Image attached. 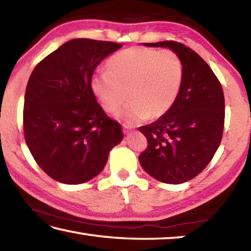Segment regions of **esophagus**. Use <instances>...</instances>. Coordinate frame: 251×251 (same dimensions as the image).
I'll list each match as a JSON object with an SVG mask.
<instances>
[{"instance_id": "1", "label": "esophagus", "mask_w": 251, "mask_h": 251, "mask_svg": "<svg viewBox=\"0 0 251 251\" xmlns=\"http://www.w3.org/2000/svg\"><path fill=\"white\" fill-rule=\"evenodd\" d=\"M123 130H124V133L128 135L130 133V127H128L127 125H123Z\"/></svg>"}]
</instances>
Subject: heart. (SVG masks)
<instances>
[{
	"instance_id": "1",
	"label": "heart",
	"mask_w": 251,
	"mask_h": 251,
	"mask_svg": "<svg viewBox=\"0 0 251 251\" xmlns=\"http://www.w3.org/2000/svg\"><path fill=\"white\" fill-rule=\"evenodd\" d=\"M106 67L93 75L92 91L107 112L116 110L128 96L130 100L115 113L127 125L166 114L184 79L181 59L171 50L127 49L110 57Z\"/></svg>"
}]
</instances>
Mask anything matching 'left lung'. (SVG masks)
Listing matches in <instances>:
<instances>
[{
	"instance_id": "1",
	"label": "left lung",
	"mask_w": 251,
	"mask_h": 251,
	"mask_svg": "<svg viewBox=\"0 0 251 251\" xmlns=\"http://www.w3.org/2000/svg\"><path fill=\"white\" fill-rule=\"evenodd\" d=\"M142 44L177 53L184 65V79L173 107L156 122L138 128L148 142L139 163L157 180L182 184L205 169L222 142L223 87L209 65L184 44L174 41Z\"/></svg>"
}]
</instances>
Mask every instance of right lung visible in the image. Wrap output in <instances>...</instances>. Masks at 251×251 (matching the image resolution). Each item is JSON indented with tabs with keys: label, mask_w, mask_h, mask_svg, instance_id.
<instances>
[{
	"label": "right lung",
	"mask_w": 251,
	"mask_h": 251,
	"mask_svg": "<svg viewBox=\"0 0 251 251\" xmlns=\"http://www.w3.org/2000/svg\"><path fill=\"white\" fill-rule=\"evenodd\" d=\"M114 42L71 40L29 76L24 100L25 142L54 180L83 184L96 177L123 139L120 123L97 103L91 79L97 65L122 48Z\"/></svg>",
	"instance_id": "right-lung-1"
}]
</instances>
